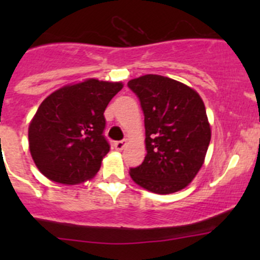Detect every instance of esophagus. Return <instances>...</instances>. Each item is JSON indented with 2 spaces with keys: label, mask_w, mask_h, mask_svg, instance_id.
<instances>
[{
  "label": "esophagus",
  "mask_w": 260,
  "mask_h": 260,
  "mask_svg": "<svg viewBox=\"0 0 260 260\" xmlns=\"http://www.w3.org/2000/svg\"><path fill=\"white\" fill-rule=\"evenodd\" d=\"M125 146V140L124 141H117V142L114 143V148L118 149V151H122L123 147Z\"/></svg>",
  "instance_id": "1"
}]
</instances>
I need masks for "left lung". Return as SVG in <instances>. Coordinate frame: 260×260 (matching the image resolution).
<instances>
[{
  "mask_svg": "<svg viewBox=\"0 0 260 260\" xmlns=\"http://www.w3.org/2000/svg\"><path fill=\"white\" fill-rule=\"evenodd\" d=\"M145 114V161L132 180L154 193L176 192L198 175L211 138L203 99L190 86L162 75L128 81Z\"/></svg>",
  "mask_w": 260,
  "mask_h": 260,
  "instance_id": "left-lung-1",
  "label": "left lung"
}]
</instances>
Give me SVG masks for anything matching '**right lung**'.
Segmentation results:
<instances>
[{"instance_id": "add662e5", "label": "right lung", "mask_w": 260, "mask_h": 260, "mask_svg": "<svg viewBox=\"0 0 260 260\" xmlns=\"http://www.w3.org/2000/svg\"><path fill=\"white\" fill-rule=\"evenodd\" d=\"M122 88L88 79L62 86L40 104L28 125V146L44 176L65 185L95 176L111 148L104 111Z\"/></svg>"}]
</instances>
